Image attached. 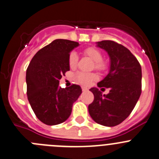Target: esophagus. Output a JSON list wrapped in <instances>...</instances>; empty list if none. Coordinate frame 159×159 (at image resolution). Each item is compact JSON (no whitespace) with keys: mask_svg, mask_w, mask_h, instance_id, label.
<instances>
[{"mask_svg":"<svg viewBox=\"0 0 159 159\" xmlns=\"http://www.w3.org/2000/svg\"><path fill=\"white\" fill-rule=\"evenodd\" d=\"M82 90H83V91H87V90H88V89H87V87H82Z\"/></svg>","mask_w":159,"mask_h":159,"instance_id":"34e87169","label":"esophagus"}]
</instances>
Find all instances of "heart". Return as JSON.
I'll use <instances>...</instances> for the list:
<instances>
[{"label": "heart", "mask_w": 159, "mask_h": 159, "mask_svg": "<svg viewBox=\"0 0 159 159\" xmlns=\"http://www.w3.org/2000/svg\"><path fill=\"white\" fill-rule=\"evenodd\" d=\"M84 54L87 57L94 61V68L100 72H105L109 69L110 65L108 61L103 59V54L100 50L94 47H90L84 51ZM78 55L75 52H71L69 55L68 62L71 69H75L78 63ZM74 80L76 83L83 86H89L97 80V75L94 73H85V72H77L74 75Z\"/></svg>", "instance_id": "obj_1"}]
</instances>
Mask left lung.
<instances>
[{
    "instance_id": "8db88e82",
    "label": "left lung",
    "mask_w": 159,
    "mask_h": 159,
    "mask_svg": "<svg viewBox=\"0 0 159 159\" xmlns=\"http://www.w3.org/2000/svg\"><path fill=\"white\" fill-rule=\"evenodd\" d=\"M111 59L109 73L98 84V87L109 88L102 95L98 88L90 89L94 99L88 106L92 119L105 126H117L132 112L141 93V66L129 49L112 40L98 42ZM101 89V90H102Z\"/></svg>"
}]
</instances>
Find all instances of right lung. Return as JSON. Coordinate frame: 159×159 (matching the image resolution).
Here are the masks:
<instances>
[{
    "label": "right lung",
    "mask_w": 159,
    "mask_h": 159,
    "mask_svg": "<svg viewBox=\"0 0 159 159\" xmlns=\"http://www.w3.org/2000/svg\"><path fill=\"white\" fill-rule=\"evenodd\" d=\"M79 43L58 39L38 51L26 70L27 98L40 121L54 126L65 122L73 103L82 93L79 85L59 87L61 76L69 71L68 58Z\"/></svg>",
    "instance_id": "add662e5"
}]
</instances>
